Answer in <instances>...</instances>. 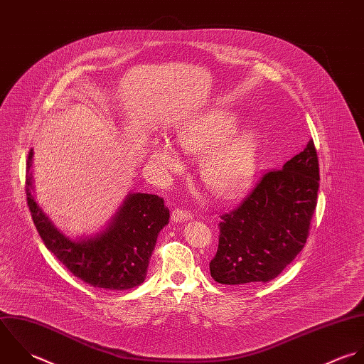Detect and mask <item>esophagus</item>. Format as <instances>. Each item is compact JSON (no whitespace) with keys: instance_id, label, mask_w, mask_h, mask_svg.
I'll return each instance as SVG.
<instances>
[{"instance_id":"1","label":"esophagus","mask_w":364,"mask_h":364,"mask_svg":"<svg viewBox=\"0 0 364 364\" xmlns=\"http://www.w3.org/2000/svg\"><path fill=\"white\" fill-rule=\"evenodd\" d=\"M171 219L175 223H178V222H188V220H192V213H189L188 210H183V209H175L172 212Z\"/></svg>"}]
</instances>
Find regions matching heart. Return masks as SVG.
<instances>
[{
    "instance_id": "b5f03b06",
    "label": "heart",
    "mask_w": 364,
    "mask_h": 364,
    "mask_svg": "<svg viewBox=\"0 0 364 364\" xmlns=\"http://www.w3.org/2000/svg\"><path fill=\"white\" fill-rule=\"evenodd\" d=\"M239 117L226 109H212L200 114L193 122L185 124L176 132L179 146L202 159V178L206 186L220 198L240 195L252 182L261 139L254 128L237 129ZM152 156L176 171L179 158L169 142L154 146Z\"/></svg>"
}]
</instances>
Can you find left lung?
I'll return each mask as SVG.
<instances>
[{
  "label": "left lung",
  "instance_id": "8db88e82",
  "mask_svg": "<svg viewBox=\"0 0 364 364\" xmlns=\"http://www.w3.org/2000/svg\"><path fill=\"white\" fill-rule=\"evenodd\" d=\"M319 191L312 139L305 149L267 172L242 205L222 216L210 275L226 285H254L278 277L304 248Z\"/></svg>",
  "mask_w": 364,
  "mask_h": 364
}]
</instances>
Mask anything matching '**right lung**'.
I'll return each mask as SVG.
<instances>
[{
	"instance_id": "add662e5",
	"label": "right lung",
	"mask_w": 364,
	"mask_h": 364,
	"mask_svg": "<svg viewBox=\"0 0 364 364\" xmlns=\"http://www.w3.org/2000/svg\"><path fill=\"white\" fill-rule=\"evenodd\" d=\"M33 149L28 154L25 193L35 228L46 248L83 282L124 291L144 282L159 232L169 223L164 199L148 193H128L106 229L79 239L62 233L33 198L31 172Z\"/></svg>"
}]
</instances>
